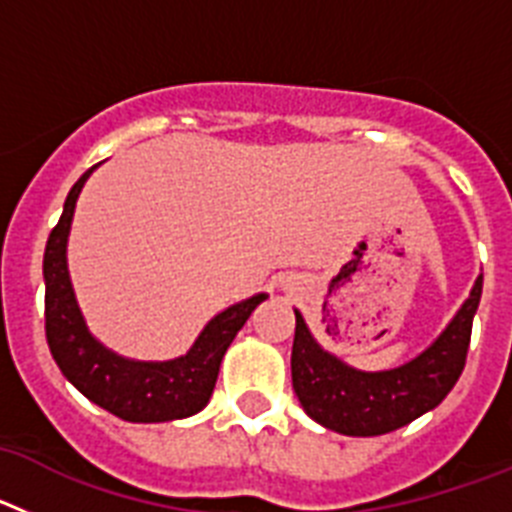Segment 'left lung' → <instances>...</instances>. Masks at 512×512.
Listing matches in <instances>:
<instances>
[{
  "mask_svg": "<svg viewBox=\"0 0 512 512\" xmlns=\"http://www.w3.org/2000/svg\"><path fill=\"white\" fill-rule=\"evenodd\" d=\"M479 297L482 277H477L469 300L428 351L400 369L379 374L356 372L325 354L295 310L292 387L305 413L343 436H382L433 410L464 372Z\"/></svg>",
  "mask_w": 512,
  "mask_h": 512,
  "instance_id": "1",
  "label": "left lung"
}]
</instances>
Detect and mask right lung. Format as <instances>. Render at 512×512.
Listing matches in <instances>:
<instances>
[{"label":"right lung","instance_id":"1","mask_svg":"<svg viewBox=\"0 0 512 512\" xmlns=\"http://www.w3.org/2000/svg\"><path fill=\"white\" fill-rule=\"evenodd\" d=\"M89 174L92 169L81 174L79 182L71 187L61 220L45 243V338L53 359L63 377L87 400L130 423H164V420L200 413L215 390L220 361L233 343L235 333L246 325L251 312L266 300V295H256L220 312L182 359L143 364V361L120 359L99 346L81 320L69 282V269H66V238H69L71 217H74L76 197Z\"/></svg>","mask_w":512,"mask_h":512}]
</instances>
